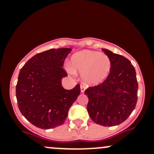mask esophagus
<instances>
[{
  "label": "esophagus",
  "instance_id": "1",
  "mask_svg": "<svg viewBox=\"0 0 154 154\" xmlns=\"http://www.w3.org/2000/svg\"><path fill=\"white\" fill-rule=\"evenodd\" d=\"M85 89H86V88H85L84 86H80V91H81V93L84 92Z\"/></svg>",
  "mask_w": 154,
  "mask_h": 154
}]
</instances>
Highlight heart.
<instances>
[{
  "label": "heart",
  "instance_id": "heart-1",
  "mask_svg": "<svg viewBox=\"0 0 154 154\" xmlns=\"http://www.w3.org/2000/svg\"><path fill=\"white\" fill-rule=\"evenodd\" d=\"M71 73H80L81 79L87 85L96 86L106 80L111 71L112 63L105 54L94 51L75 53L71 58Z\"/></svg>",
  "mask_w": 154,
  "mask_h": 154
}]
</instances>
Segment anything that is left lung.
<instances>
[{
  "instance_id": "obj_1",
  "label": "left lung",
  "mask_w": 154,
  "mask_h": 154,
  "mask_svg": "<svg viewBox=\"0 0 154 154\" xmlns=\"http://www.w3.org/2000/svg\"><path fill=\"white\" fill-rule=\"evenodd\" d=\"M112 63L110 74L101 84L88 87L85 94L89 117L95 124L112 127L123 123L137 103L136 70L130 60L103 48Z\"/></svg>"
}]
</instances>
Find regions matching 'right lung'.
Listing matches in <instances>:
<instances>
[{"label":"right lung","instance_id":"right-lung-1","mask_svg":"<svg viewBox=\"0 0 154 154\" xmlns=\"http://www.w3.org/2000/svg\"><path fill=\"white\" fill-rule=\"evenodd\" d=\"M71 50L58 48L37 54L20 70L18 106L24 118L38 128L48 130L63 125L80 95L78 84L71 90L62 86V79L68 76L63 66Z\"/></svg>","mask_w":154,"mask_h":154}]
</instances>
